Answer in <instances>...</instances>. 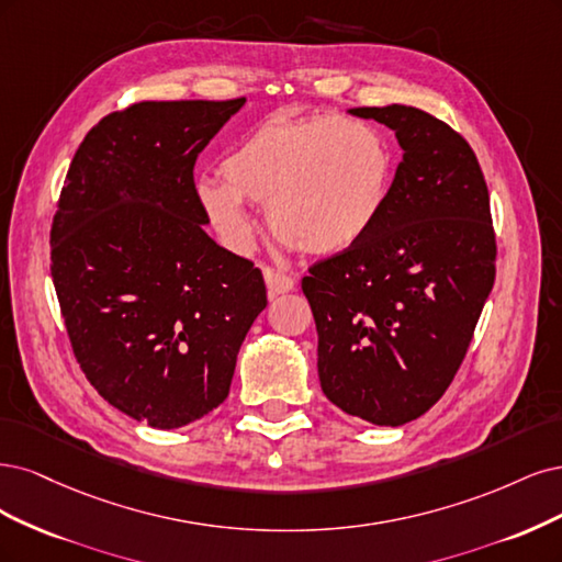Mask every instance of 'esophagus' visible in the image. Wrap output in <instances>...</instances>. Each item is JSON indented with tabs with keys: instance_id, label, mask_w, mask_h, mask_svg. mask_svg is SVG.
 <instances>
[{
	"instance_id": "34e87169",
	"label": "esophagus",
	"mask_w": 562,
	"mask_h": 562,
	"mask_svg": "<svg viewBox=\"0 0 562 562\" xmlns=\"http://www.w3.org/2000/svg\"><path fill=\"white\" fill-rule=\"evenodd\" d=\"M263 278H266V286H268V296L270 299L292 292V289H294V280L289 278V276H284V273H278V270H273V268H266L263 270Z\"/></svg>"
}]
</instances>
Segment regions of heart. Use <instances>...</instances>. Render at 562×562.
<instances>
[{
    "label": "heart",
    "mask_w": 562,
    "mask_h": 562,
    "mask_svg": "<svg viewBox=\"0 0 562 562\" xmlns=\"http://www.w3.org/2000/svg\"><path fill=\"white\" fill-rule=\"evenodd\" d=\"M392 149L371 123L340 116H278L222 160V182L201 179L198 201L222 238L245 249L266 205L276 238L303 255H338L373 228L392 184Z\"/></svg>",
    "instance_id": "1"
}]
</instances>
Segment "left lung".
I'll return each instance as SVG.
<instances>
[{
    "instance_id": "obj_1",
    "label": "left lung",
    "mask_w": 562,
    "mask_h": 562,
    "mask_svg": "<svg viewBox=\"0 0 562 562\" xmlns=\"http://www.w3.org/2000/svg\"><path fill=\"white\" fill-rule=\"evenodd\" d=\"M404 151L373 228L301 282L317 327L322 392L400 427L441 400L495 282L491 195L467 139L406 104L357 106Z\"/></svg>"
}]
</instances>
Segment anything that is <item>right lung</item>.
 <instances>
[{"label":"right lung","instance_id":"obj_1","mask_svg":"<svg viewBox=\"0 0 562 562\" xmlns=\"http://www.w3.org/2000/svg\"><path fill=\"white\" fill-rule=\"evenodd\" d=\"M245 98L139 102L86 135L50 228V278L77 361L137 423L220 406L263 311L255 263L216 245L193 166Z\"/></svg>","mask_w":562,"mask_h":562}]
</instances>
